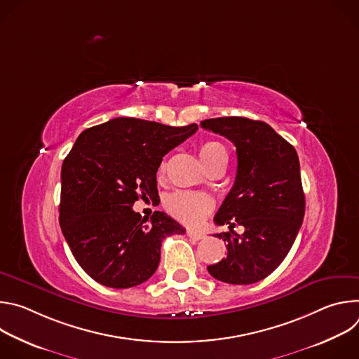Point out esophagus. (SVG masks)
Returning a JSON list of instances; mask_svg holds the SVG:
<instances>
[{
    "label": "esophagus",
    "mask_w": 359,
    "mask_h": 359,
    "mask_svg": "<svg viewBox=\"0 0 359 359\" xmlns=\"http://www.w3.org/2000/svg\"><path fill=\"white\" fill-rule=\"evenodd\" d=\"M187 237L193 238V240H203L204 238V233L197 231V230H187Z\"/></svg>",
    "instance_id": "esophagus-1"
}]
</instances>
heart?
Returning <instances> with one entry per match:
<instances>
[{
    "label": "heart",
    "mask_w": 359,
    "mask_h": 359,
    "mask_svg": "<svg viewBox=\"0 0 359 359\" xmlns=\"http://www.w3.org/2000/svg\"><path fill=\"white\" fill-rule=\"evenodd\" d=\"M198 155L206 169L217 162L227 161V150L217 142H204L198 147ZM166 169L165 162L159 168L162 175ZM213 209V200L204 193L179 190L166 200V210L177 220L186 224H197Z\"/></svg>",
    "instance_id": "obj_1"
}]
</instances>
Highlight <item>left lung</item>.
<instances>
[{"label":"left lung","instance_id":"left-lung-1","mask_svg":"<svg viewBox=\"0 0 359 359\" xmlns=\"http://www.w3.org/2000/svg\"><path fill=\"white\" fill-rule=\"evenodd\" d=\"M200 126L231 140L237 153L236 180L215 223L245 229L241 236L233 230L216 234L227 243V257L208 270L223 283H257L283 263L302 224L298 155L262 121L226 116L201 121Z\"/></svg>","mask_w":359,"mask_h":359}]
</instances>
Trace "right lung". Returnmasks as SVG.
Instances as JSON below:
<instances>
[{
    "mask_svg": "<svg viewBox=\"0 0 359 359\" xmlns=\"http://www.w3.org/2000/svg\"><path fill=\"white\" fill-rule=\"evenodd\" d=\"M115 118L83 130L61 170L60 224L78 264L102 285L130 288L149 280L163 238L184 229L163 212H133L139 197L158 196L163 156L196 130Z\"/></svg>",
    "mask_w": 359,
    "mask_h": 359,
    "instance_id": "obj_1",
    "label": "right lung"
}]
</instances>
